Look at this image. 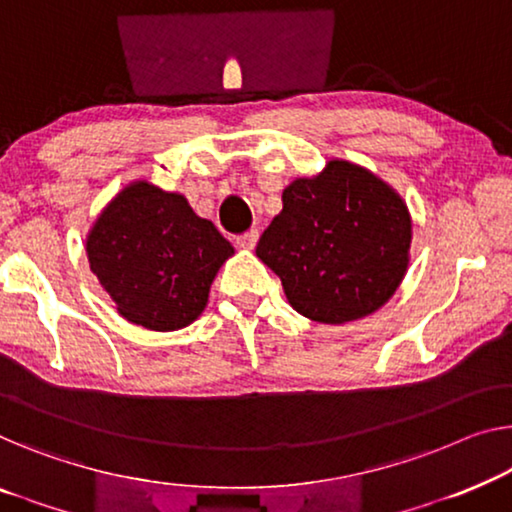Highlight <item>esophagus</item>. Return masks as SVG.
I'll list each match as a JSON object with an SVG mask.
<instances>
[{"mask_svg": "<svg viewBox=\"0 0 512 512\" xmlns=\"http://www.w3.org/2000/svg\"><path fill=\"white\" fill-rule=\"evenodd\" d=\"M257 241H259V232L250 230L248 234H243V236H239V239H236V246L243 248V250H253L257 246Z\"/></svg>", "mask_w": 512, "mask_h": 512, "instance_id": "1", "label": "esophagus"}]
</instances>
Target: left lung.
Masks as SVG:
<instances>
[{"mask_svg":"<svg viewBox=\"0 0 512 512\" xmlns=\"http://www.w3.org/2000/svg\"><path fill=\"white\" fill-rule=\"evenodd\" d=\"M411 216L375 172L333 158L282 190V211L259 236L257 257L299 315L345 324L379 310L407 273Z\"/></svg>","mask_w":512,"mask_h":512,"instance_id":"1","label":"left lung"}]
</instances>
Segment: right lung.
I'll return each mask as SVG.
<instances>
[{
    "instance_id": "obj_1",
    "label": "right lung",
    "mask_w": 512,
    "mask_h": 512,
    "mask_svg": "<svg viewBox=\"0 0 512 512\" xmlns=\"http://www.w3.org/2000/svg\"><path fill=\"white\" fill-rule=\"evenodd\" d=\"M232 243L181 193L133 181L112 197L87 234V259L126 322L149 331L193 324Z\"/></svg>"
}]
</instances>
